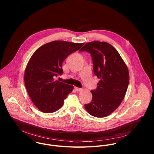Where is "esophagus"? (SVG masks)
I'll return each mask as SVG.
<instances>
[{"mask_svg":"<svg viewBox=\"0 0 154 154\" xmlns=\"http://www.w3.org/2000/svg\"><path fill=\"white\" fill-rule=\"evenodd\" d=\"M74 89H75V91H77V92L81 91L82 90V89H81V88H77V87H74Z\"/></svg>","mask_w":154,"mask_h":154,"instance_id":"34e87169","label":"esophagus"}]
</instances>
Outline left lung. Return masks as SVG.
<instances>
[{
	"label": "left lung",
	"instance_id": "obj_1",
	"mask_svg": "<svg viewBox=\"0 0 154 154\" xmlns=\"http://www.w3.org/2000/svg\"><path fill=\"white\" fill-rule=\"evenodd\" d=\"M79 51L90 54L94 73L100 79L97 88L91 90V102L85 108L92 116L106 117L124 99L129 82L128 67L118 51L106 42H89Z\"/></svg>",
	"mask_w": 154,
	"mask_h": 154
}]
</instances>
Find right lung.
I'll list each match as a JSON object with an SVG mask.
<instances>
[{
	"label": "right lung",
	"mask_w": 154,
	"mask_h": 154,
	"mask_svg": "<svg viewBox=\"0 0 154 154\" xmlns=\"http://www.w3.org/2000/svg\"><path fill=\"white\" fill-rule=\"evenodd\" d=\"M84 44L53 41L34 53L26 67L24 81L29 96L38 110L51 113L62 107L73 87L54 78L63 74L62 65L66 57Z\"/></svg>",
	"instance_id": "obj_1"
}]
</instances>
